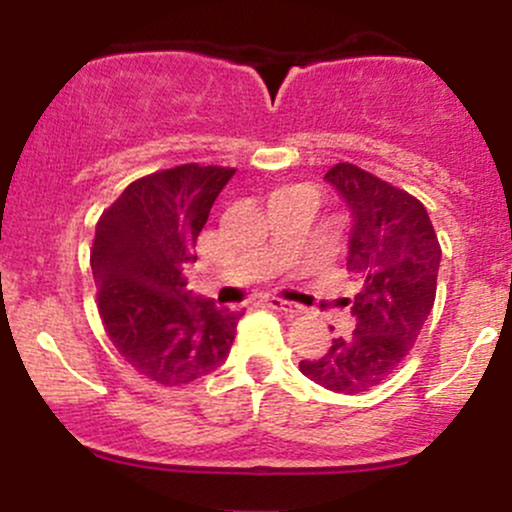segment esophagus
<instances>
[{
  "label": "esophagus",
  "mask_w": 512,
  "mask_h": 512,
  "mask_svg": "<svg viewBox=\"0 0 512 512\" xmlns=\"http://www.w3.org/2000/svg\"><path fill=\"white\" fill-rule=\"evenodd\" d=\"M267 305L272 310H279V313H284V315H298V313H303L301 308H298V305H293V303H289V301H281V298H267Z\"/></svg>",
  "instance_id": "esophagus-1"
}]
</instances>
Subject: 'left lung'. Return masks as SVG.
<instances>
[{"mask_svg":"<svg viewBox=\"0 0 512 512\" xmlns=\"http://www.w3.org/2000/svg\"><path fill=\"white\" fill-rule=\"evenodd\" d=\"M325 180L349 207L346 269L361 291L349 301L354 332L301 370L327 390L361 395L395 373L431 315L440 245L426 207L404 190L351 163H337Z\"/></svg>","mask_w":512,"mask_h":512,"instance_id":"left-lung-1","label":"left lung"}]
</instances>
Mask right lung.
Returning <instances> with one entry per match:
<instances>
[{
    "label": "right lung",
    "mask_w": 512,
    "mask_h": 512,
    "mask_svg": "<svg viewBox=\"0 0 512 512\" xmlns=\"http://www.w3.org/2000/svg\"><path fill=\"white\" fill-rule=\"evenodd\" d=\"M236 170L187 163L132 182L103 211L91 250L98 310L137 373L182 385L226 361L240 310L192 298L185 269L219 192Z\"/></svg>",
    "instance_id": "add662e5"
}]
</instances>
